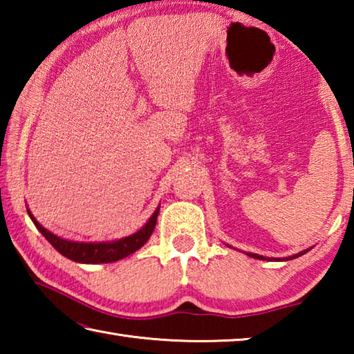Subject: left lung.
Returning <instances> with one entry per match:
<instances>
[{"label":"left lung","mask_w":354,"mask_h":354,"mask_svg":"<svg viewBox=\"0 0 354 354\" xmlns=\"http://www.w3.org/2000/svg\"><path fill=\"white\" fill-rule=\"evenodd\" d=\"M309 250H304V251H299L298 254H293V256H289V257H281V259H277V257H263V256H259V254H254V253H247L250 257H254V259H262V261H290V259H295V257L298 256H303L304 253H308Z\"/></svg>","instance_id":"left-lung-1"}]
</instances>
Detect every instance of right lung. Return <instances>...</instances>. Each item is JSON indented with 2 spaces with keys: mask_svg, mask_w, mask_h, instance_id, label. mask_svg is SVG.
I'll return each instance as SVG.
<instances>
[{
  "mask_svg": "<svg viewBox=\"0 0 354 354\" xmlns=\"http://www.w3.org/2000/svg\"><path fill=\"white\" fill-rule=\"evenodd\" d=\"M28 214H29V217H31V220L34 221L35 227H37V230L41 232V236H44L46 241L59 251V253L67 257V259H71L75 262H81V263H109V262H115V261L123 259V257H127L129 254H133L134 251L142 248L143 245L147 243L148 239L153 234L156 221H158L159 207L156 209L154 214L149 217L147 225L140 227L139 231L128 237L118 239V241H112V242L67 241V239L57 237L56 234H53V232L45 230V227L34 218V215L31 214L29 209H28Z\"/></svg>",
  "mask_w": 354,
  "mask_h": 354,
  "instance_id": "add662e5",
  "label": "right lung"
}]
</instances>
